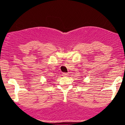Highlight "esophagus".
I'll list each match as a JSON object with an SVG mask.
<instances>
[{"label":"esophagus","mask_w":125,"mask_h":125,"mask_svg":"<svg viewBox=\"0 0 125 125\" xmlns=\"http://www.w3.org/2000/svg\"><path fill=\"white\" fill-rule=\"evenodd\" d=\"M62 75H63V76H67L68 75V74L67 73H63Z\"/></svg>","instance_id":"esophagus-1"}]
</instances>
